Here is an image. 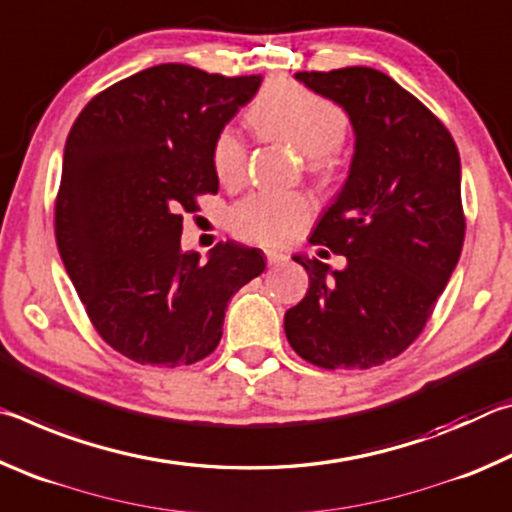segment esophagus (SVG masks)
I'll list each match as a JSON object with an SVG mask.
<instances>
[{
	"mask_svg": "<svg viewBox=\"0 0 512 512\" xmlns=\"http://www.w3.org/2000/svg\"><path fill=\"white\" fill-rule=\"evenodd\" d=\"M266 262H268V266H277V264L287 262V255L277 253V250H266Z\"/></svg>",
	"mask_w": 512,
	"mask_h": 512,
	"instance_id": "esophagus-1",
	"label": "esophagus"
}]
</instances>
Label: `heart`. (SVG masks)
<instances>
[{
	"instance_id": "heart-1",
	"label": "heart",
	"mask_w": 512,
	"mask_h": 512,
	"mask_svg": "<svg viewBox=\"0 0 512 512\" xmlns=\"http://www.w3.org/2000/svg\"><path fill=\"white\" fill-rule=\"evenodd\" d=\"M246 117L259 140L284 142L307 155L318 173L339 167L336 149L345 142L350 119L332 99L289 79H273L259 90ZM212 169L223 187L235 189L248 176V149L232 128L214 137ZM314 216V203L305 194L255 192L232 205L230 230L237 237L264 246H284L296 239Z\"/></svg>"
}]
</instances>
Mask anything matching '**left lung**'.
I'll return each mask as SVG.
<instances>
[{"mask_svg": "<svg viewBox=\"0 0 512 512\" xmlns=\"http://www.w3.org/2000/svg\"><path fill=\"white\" fill-rule=\"evenodd\" d=\"M296 79L343 106L357 144L341 194L309 237L348 266L293 257L309 273V291L284 314V332L318 368L368 370L418 339L458 264L461 158L443 121L377 69Z\"/></svg>", "mask_w": 512, "mask_h": 512, "instance_id": "obj_1", "label": "left lung"}]
</instances>
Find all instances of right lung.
I'll list each match as a JSON object with an SVG mask.
<instances>
[{
  "label": "right lung",
  "mask_w": 512,
  "mask_h": 512,
  "mask_svg": "<svg viewBox=\"0 0 512 512\" xmlns=\"http://www.w3.org/2000/svg\"><path fill=\"white\" fill-rule=\"evenodd\" d=\"M262 76L167 63L99 92L67 135L54 230L90 323L142 366H192L216 350L228 300L262 275L259 248L183 253V214L219 192L212 144Z\"/></svg>",
  "instance_id": "obj_1"
}]
</instances>
